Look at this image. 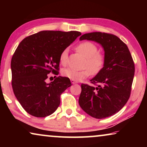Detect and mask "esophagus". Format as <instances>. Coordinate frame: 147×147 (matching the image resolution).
Masks as SVG:
<instances>
[{"mask_svg":"<svg viewBox=\"0 0 147 147\" xmlns=\"http://www.w3.org/2000/svg\"><path fill=\"white\" fill-rule=\"evenodd\" d=\"M71 84H77V82L74 81V80H71Z\"/></svg>","mask_w":147,"mask_h":147,"instance_id":"esophagus-1","label":"esophagus"}]
</instances>
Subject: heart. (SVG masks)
Returning <instances> with one entry per match:
<instances>
[{
	"label": "heart",
	"mask_w": 147,
	"mask_h": 147,
	"mask_svg": "<svg viewBox=\"0 0 147 147\" xmlns=\"http://www.w3.org/2000/svg\"><path fill=\"white\" fill-rule=\"evenodd\" d=\"M76 49L86 58L84 66L88 68L83 70L65 68L61 71L62 76L76 82H79L87 78L90 72L92 74H97L101 71L104 64V57L102 54L98 53V47L95 44L90 41L82 42L77 46ZM67 58L68 50L65 49L60 54L59 62L61 65H67Z\"/></svg>",
	"instance_id": "1"
}]
</instances>
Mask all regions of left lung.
<instances>
[{
    "label": "left lung",
    "instance_id": "8db88e82",
    "mask_svg": "<svg viewBox=\"0 0 147 147\" xmlns=\"http://www.w3.org/2000/svg\"><path fill=\"white\" fill-rule=\"evenodd\" d=\"M100 43L104 50V64L90 80L97 87L82 84L79 104L92 117L111 116L122 109L129 99L134 75V63L127 45L112 34L93 32L84 34L80 40Z\"/></svg>",
    "mask_w": 147,
    "mask_h": 147
}]
</instances>
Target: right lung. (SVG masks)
I'll list each match as a JSON object with an SVG mask.
<instances>
[{
    "label": "right lung",
    "mask_w": 147,
    "mask_h": 147,
    "mask_svg": "<svg viewBox=\"0 0 147 147\" xmlns=\"http://www.w3.org/2000/svg\"><path fill=\"white\" fill-rule=\"evenodd\" d=\"M81 35L78 31H42L19 43L11 59L12 87L27 113L41 118L57 110L60 96L71 82L61 76L49 84L45 80L51 72L58 75L60 54Z\"/></svg>",
    "instance_id": "1"
}]
</instances>
